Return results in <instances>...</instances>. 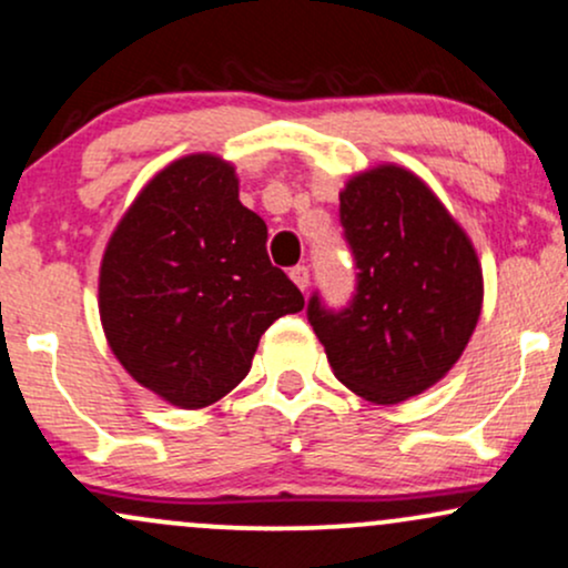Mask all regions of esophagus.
Here are the masks:
<instances>
[{
	"label": "esophagus",
	"mask_w": 568,
	"mask_h": 568,
	"mask_svg": "<svg viewBox=\"0 0 568 568\" xmlns=\"http://www.w3.org/2000/svg\"><path fill=\"white\" fill-rule=\"evenodd\" d=\"M291 280L296 283V288L304 293L306 288H310V270H306V266H293Z\"/></svg>",
	"instance_id": "34e87169"
}]
</instances>
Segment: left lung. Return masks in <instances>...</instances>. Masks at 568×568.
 <instances>
[{
    "mask_svg": "<svg viewBox=\"0 0 568 568\" xmlns=\"http://www.w3.org/2000/svg\"><path fill=\"white\" fill-rule=\"evenodd\" d=\"M338 200L357 296L338 315L315 296L310 323L344 387L395 406L456 366L484 306V270L465 226L397 162L352 173Z\"/></svg>",
    "mask_w": 568,
    "mask_h": 568,
    "instance_id": "1",
    "label": "left lung"
}]
</instances>
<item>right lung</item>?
Returning <instances> with one entry per match:
<instances>
[{
    "instance_id": "right-lung-1",
    "label": "right lung",
    "mask_w": 568,
    "mask_h": 568,
    "mask_svg": "<svg viewBox=\"0 0 568 568\" xmlns=\"http://www.w3.org/2000/svg\"><path fill=\"white\" fill-rule=\"evenodd\" d=\"M304 296L266 256V224L240 202L230 160H173L116 221L98 315L120 366L175 408L197 410L251 371L258 338Z\"/></svg>"
}]
</instances>
